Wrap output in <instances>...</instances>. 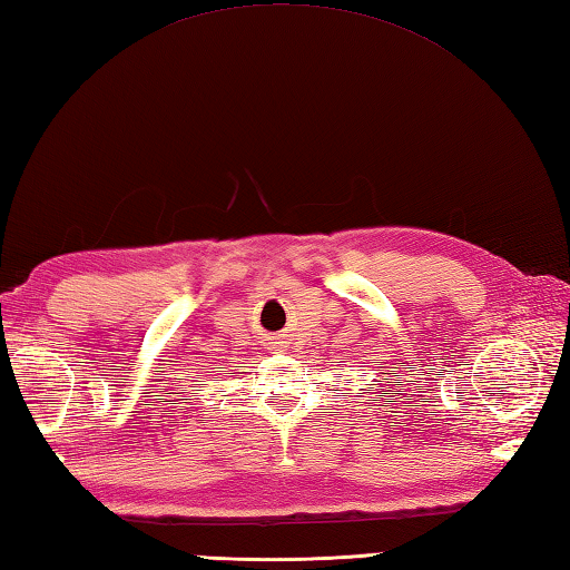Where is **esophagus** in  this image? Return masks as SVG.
Returning <instances> with one entry per match:
<instances>
[{
  "label": "esophagus",
  "instance_id": "34e87169",
  "mask_svg": "<svg viewBox=\"0 0 570 570\" xmlns=\"http://www.w3.org/2000/svg\"><path fill=\"white\" fill-rule=\"evenodd\" d=\"M275 348H281V346H275Z\"/></svg>",
  "mask_w": 570,
  "mask_h": 570
}]
</instances>
